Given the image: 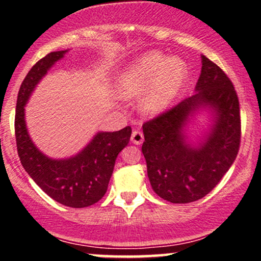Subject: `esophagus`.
Masks as SVG:
<instances>
[{
    "label": "esophagus",
    "instance_id": "1",
    "mask_svg": "<svg viewBox=\"0 0 261 261\" xmlns=\"http://www.w3.org/2000/svg\"><path fill=\"white\" fill-rule=\"evenodd\" d=\"M131 141L135 143V145H141L143 142V134L139 130L133 131V135H131Z\"/></svg>",
    "mask_w": 261,
    "mask_h": 261
}]
</instances>
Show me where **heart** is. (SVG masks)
I'll return each mask as SVG.
<instances>
[{"label":"heart","instance_id":"b5f03b06","mask_svg":"<svg viewBox=\"0 0 261 261\" xmlns=\"http://www.w3.org/2000/svg\"><path fill=\"white\" fill-rule=\"evenodd\" d=\"M187 65L178 58L152 51L134 61L119 77L116 91L121 97L140 95L150 88L142 100L145 112H161L180 91L187 80Z\"/></svg>","mask_w":261,"mask_h":261}]
</instances>
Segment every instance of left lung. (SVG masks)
<instances>
[{"label":"left lung","mask_w":261,"mask_h":261,"mask_svg":"<svg viewBox=\"0 0 261 261\" xmlns=\"http://www.w3.org/2000/svg\"><path fill=\"white\" fill-rule=\"evenodd\" d=\"M196 91L142 126L149 182L158 196L173 203H189L207 195L230 168L241 146V109L234 86L206 56ZM205 103L217 109V124L202 147L191 150L182 139L181 125L189 113Z\"/></svg>","instance_id":"obj_1"}]
</instances>
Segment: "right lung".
<instances>
[{
    "label": "right lung",
    "mask_w": 261,
    "mask_h": 261,
    "mask_svg": "<svg viewBox=\"0 0 261 261\" xmlns=\"http://www.w3.org/2000/svg\"><path fill=\"white\" fill-rule=\"evenodd\" d=\"M66 51L47 54L31 68L17 97L14 134L20 163L41 190L68 207L81 208L98 202L107 193L119 152L126 147L131 127L115 133H99L76 157L54 161L39 152L27 133L24 104L39 80Z\"/></svg>",
    "instance_id": "1"
}]
</instances>
